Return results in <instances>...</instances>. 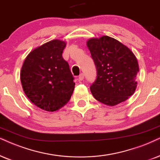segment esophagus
<instances>
[{
    "mask_svg": "<svg viewBox=\"0 0 160 160\" xmlns=\"http://www.w3.org/2000/svg\"><path fill=\"white\" fill-rule=\"evenodd\" d=\"M79 80H80V81H82V80H83L84 79V74H80V76H79Z\"/></svg>",
    "mask_w": 160,
    "mask_h": 160,
    "instance_id": "obj_1",
    "label": "esophagus"
}]
</instances>
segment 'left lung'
<instances>
[{"instance_id": "left-lung-1", "label": "left lung", "mask_w": 160, "mask_h": 160, "mask_svg": "<svg viewBox=\"0 0 160 160\" xmlns=\"http://www.w3.org/2000/svg\"><path fill=\"white\" fill-rule=\"evenodd\" d=\"M87 47L97 68V78L90 86L94 98L114 106L134 94L139 65L130 48L108 36L91 38Z\"/></svg>"}]
</instances>
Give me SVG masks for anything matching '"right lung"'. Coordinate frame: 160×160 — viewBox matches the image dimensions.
Returning a JSON list of instances; mask_svg holds the SVG:
<instances>
[{"label":"right lung","mask_w":160,"mask_h":160,"mask_svg":"<svg viewBox=\"0 0 160 160\" xmlns=\"http://www.w3.org/2000/svg\"><path fill=\"white\" fill-rule=\"evenodd\" d=\"M66 43L53 40L28 54L21 71L23 92L36 106L55 112L69 101L74 89V78L62 53Z\"/></svg>","instance_id":"right-lung-1"}]
</instances>
